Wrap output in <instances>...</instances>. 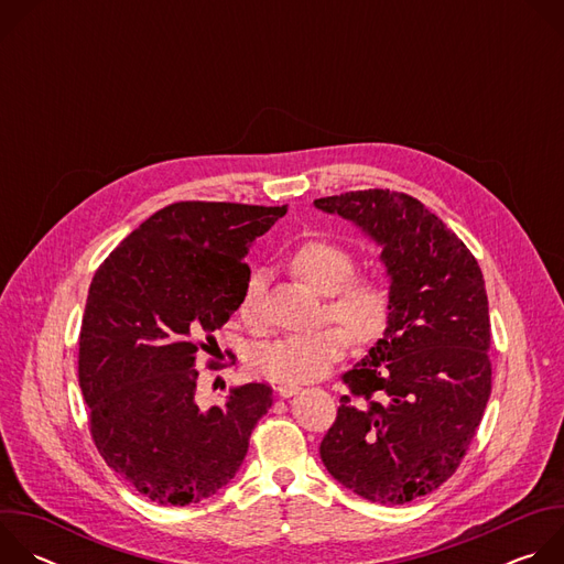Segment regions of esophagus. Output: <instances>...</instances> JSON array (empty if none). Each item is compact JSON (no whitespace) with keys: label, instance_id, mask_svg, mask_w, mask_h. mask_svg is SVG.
<instances>
[{"label":"esophagus","instance_id":"1","mask_svg":"<svg viewBox=\"0 0 564 564\" xmlns=\"http://www.w3.org/2000/svg\"><path fill=\"white\" fill-rule=\"evenodd\" d=\"M276 392H279L283 399H288V397H292V394H299V392H301V386H296V383H283V386L276 388Z\"/></svg>","mask_w":564,"mask_h":564}]
</instances>
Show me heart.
Here are the masks:
<instances>
[{"label":"heart","instance_id":"obj_1","mask_svg":"<svg viewBox=\"0 0 564 564\" xmlns=\"http://www.w3.org/2000/svg\"><path fill=\"white\" fill-rule=\"evenodd\" d=\"M285 265L303 285L326 296V318H337L347 328L333 324L261 346L252 355L257 375L276 383H307L328 375L348 355L350 334L361 344L383 335L392 307L390 285L379 272H355V257L346 246L326 236H307L285 254ZM263 292V276L252 270L236 305L240 321L252 330L265 326Z\"/></svg>","mask_w":564,"mask_h":564}]
</instances>
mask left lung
<instances>
[{
    "mask_svg": "<svg viewBox=\"0 0 564 564\" xmlns=\"http://www.w3.org/2000/svg\"><path fill=\"white\" fill-rule=\"evenodd\" d=\"M314 205L359 225L390 274V321L341 375L321 459L357 496L406 505L457 470L491 397V321L470 250L417 198L364 189Z\"/></svg>",
    "mask_w": 564,
    "mask_h": 564,
    "instance_id": "obj_1",
    "label": "left lung"
}]
</instances>
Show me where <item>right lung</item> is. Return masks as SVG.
Instances as JSON below:
<instances>
[{"instance_id": "obj_1", "label": "right lung", "mask_w": 564, "mask_h": 564, "mask_svg": "<svg viewBox=\"0 0 564 564\" xmlns=\"http://www.w3.org/2000/svg\"><path fill=\"white\" fill-rule=\"evenodd\" d=\"M288 205L183 200L149 216L98 268L79 328L77 377L105 462L155 505L212 498L236 475L268 383L196 404L198 357L236 312L248 248ZM227 357H231L227 352ZM209 359L207 368L218 370Z\"/></svg>"}]
</instances>
